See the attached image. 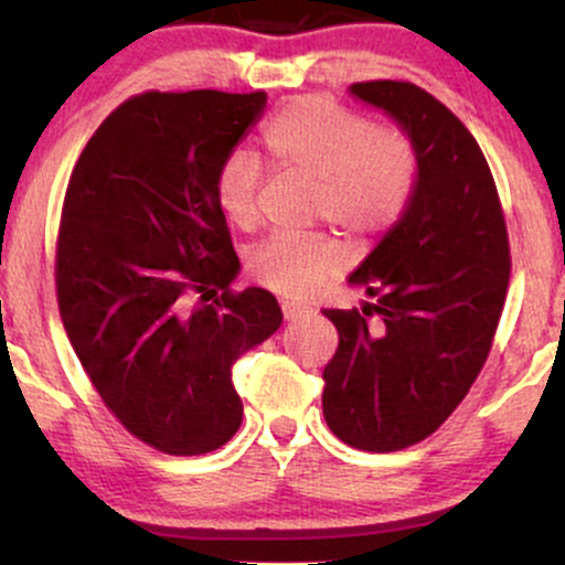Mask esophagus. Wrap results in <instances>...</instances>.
<instances>
[{
    "instance_id": "1",
    "label": "esophagus",
    "mask_w": 565,
    "mask_h": 565,
    "mask_svg": "<svg viewBox=\"0 0 565 565\" xmlns=\"http://www.w3.org/2000/svg\"><path fill=\"white\" fill-rule=\"evenodd\" d=\"M281 313H284V319L287 321H297V319H302L305 313H308V308H302V305H297V302H281Z\"/></svg>"
}]
</instances>
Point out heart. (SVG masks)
I'll use <instances>...</instances> for the list:
<instances>
[{
    "mask_svg": "<svg viewBox=\"0 0 565 565\" xmlns=\"http://www.w3.org/2000/svg\"><path fill=\"white\" fill-rule=\"evenodd\" d=\"M284 170L316 180V217L353 242L380 236L398 223L417 180V153L401 129L369 127L361 116L323 97H302L278 111L263 132ZM263 167L249 151H233L217 172L215 196L236 228L260 223L257 193ZM345 257L327 233H278L255 246L249 274L263 287L300 300L342 268Z\"/></svg>",
    "mask_w": 565,
    "mask_h": 565,
    "instance_id": "b5f03b06",
    "label": "heart"
}]
</instances>
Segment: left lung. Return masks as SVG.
<instances>
[{"label": "left lung", "instance_id": "obj_1", "mask_svg": "<svg viewBox=\"0 0 565 565\" xmlns=\"http://www.w3.org/2000/svg\"><path fill=\"white\" fill-rule=\"evenodd\" d=\"M417 153L404 215L348 284L361 310H323L340 345L323 369V417L353 449L398 451L436 433L486 364L510 281L497 185L468 127L408 82L350 84Z\"/></svg>", "mask_w": 565, "mask_h": 565}]
</instances>
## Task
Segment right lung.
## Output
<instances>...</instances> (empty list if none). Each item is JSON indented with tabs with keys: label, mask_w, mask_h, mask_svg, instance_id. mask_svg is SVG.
I'll list each match as a JSON object with an SVG mask.
<instances>
[{
	"label": "right lung",
	"mask_w": 565,
	"mask_h": 565,
	"mask_svg": "<svg viewBox=\"0 0 565 565\" xmlns=\"http://www.w3.org/2000/svg\"><path fill=\"white\" fill-rule=\"evenodd\" d=\"M265 103L142 93L97 127L71 172L55 265L63 327L103 404L164 454L228 444L244 414L233 364L284 321L270 291H228L242 263L215 196Z\"/></svg>",
	"instance_id": "obj_1"
}]
</instances>
